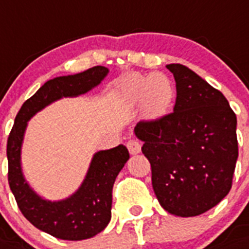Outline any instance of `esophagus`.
<instances>
[{"mask_svg": "<svg viewBox=\"0 0 249 249\" xmlns=\"http://www.w3.org/2000/svg\"><path fill=\"white\" fill-rule=\"evenodd\" d=\"M126 147H128L129 152L131 153V155H137V153L141 152V143L137 141V139H130V141H128L126 142Z\"/></svg>", "mask_w": 249, "mask_h": 249, "instance_id": "obj_1", "label": "esophagus"}]
</instances>
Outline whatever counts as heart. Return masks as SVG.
I'll use <instances>...</instances> for the list:
<instances>
[{"label": "heart", "mask_w": 249, "mask_h": 249, "mask_svg": "<svg viewBox=\"0 0 249 249\" xmlns=\"http://www.w3.org/2000/svg\"><path fill=\"white\" fill-rule=\"evenodd\" d=\"M161 78H163V80L168 84L167 86L161 79H156L155 82L151 83V87H149V97H151L153 104H156L155 106H152L153 114L163 112V111L166 110V107L169 106V104H170L171 98H173L171 83L165 76H161Z\"/></svg>", "instance_id": "1"}]
</instances>
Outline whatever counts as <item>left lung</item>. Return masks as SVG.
I'll return each instance as SVG.
<instances>
[{"label":"left lung","mask_w":249,"mask_h":249,"mask_svg":"<svg viewBox=\"0 0 249 249\" xmlns=\"http://www.w3.org/2000/svg\"><path fill=\"white\" fill-rule=\"evenodd\" d=\"M166 68L177 83L174 111L139 121L134 133L151 163L160 205L169 213L192 217L230 192L238 159L236 116L223 93L191 69Z\"/></svg>","instance_id":"obj_1"}]
</instances>
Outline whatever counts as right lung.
<instances>
[{"label": "right lung", "mask_w": 249, "mask_h": 249, "mask_svg": "<svg viewBox=\"0 0 249 249\" xmlns=\"http://www.w3.org/2000/svg\"><path fill=\"white\" fill-rule=\"evenodd\" d=\"M108 74L105 66H94L75 75L58 76L40 87L26 100L15 118L7 139L10 189L20 211L36 228L64 240H83L101 233L110 223L112 187L129 160L128 148L118 147L94 153L86 179L66 199L46 201L29 187L21 171L20 155L28 120L38 111L62 97H76L98 86Z\"/></svg>", "instance_id": "add662e5"}]
</instances>
